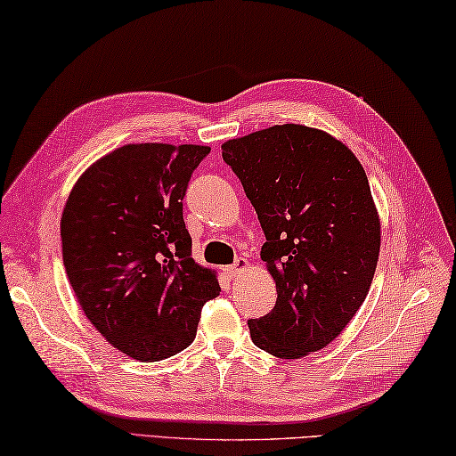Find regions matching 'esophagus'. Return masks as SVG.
Masks as SVG:
<instances>
[{"mask_svg":"<svg viewBox=\"0 0 456 456\" xmlns=\"http://www.w3.org/2000/svg\"><path fill=\"white\" fill-rule=\"evenodd\" d=\"M248 265H250V262L246 260V257H238V260L232 264V265H226V273L230 278H236L238 273H242Z\"/></svg>","mask_w":456,"mask_h":456,"instance_id":"esophagus-1","label":"esophagus"}]
</instances>
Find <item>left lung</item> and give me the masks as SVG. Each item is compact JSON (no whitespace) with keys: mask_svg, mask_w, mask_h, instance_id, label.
<instances>
[{"mask_svg":"<svg viewBox=\"0 0 456 456\" xmlns=\"http://www.w3.org/2000/svg\"><path fill=\"white\" fill-rule=\"evenodd\" d=\"M265 234L276 281L252 341L280 359L323 349L354 320L371 288L381 222L362 162L330 133L276 125L222 144Z\"/></svg>","mask_w":456,"mask_h":456,"instance_id":"8db88e82","label":"left lung"}]
</instances>
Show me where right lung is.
I'll return each instance as SVG.
<instances>
[{
    "instance_id": "add662e5",
    "label": "right lung",
    "mask_w": 456,
    "mask_h": 456,
    "mask_svg": "<svg viewBox=\"0 0 456 456\" xmlns=\"http://www.w3.org/2000/svg\"><path fill=\"white\" fill-rule=\"evenodd\" d=\"M200 144L136 142L101 157L77 180L61 216L63 264L83 314L110 346L160 362L191 346L200 312L220 296L196 264L183 218Z\"/></svg>"
}]
</instances>
